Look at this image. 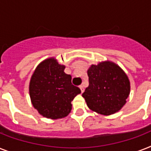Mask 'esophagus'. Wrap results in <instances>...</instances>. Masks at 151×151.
Returning a JSON list of instances; mask_svg holds the SVG:
<instances>
[{
	"label": "esophagus",
	"mask_w": 151,
	"mask_h": 151,
	"mask_svg": "<svg viewBox=\"0 0 151 151\" xmlns=\"http://www.w3.org/2000/svg\"><path fill=\"white\" fill-rule=\"evenodd\" d=\"M79 88H80V89H81V92H84V87H83V85H80V86H79Z\"/></svg>",
	"instance_id": "obj_1"
}]
</instances>
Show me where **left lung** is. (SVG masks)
<instances>
[{
  "label": "left lung",
  "instance_id": "obj_1",
  "mask_svg": "<svg viewBox=\"0 0 151 151\" xmlns=\"http://www.w3.org/2000/svg\"><path fill=\"white\" fill-rule=\"evenodd\" d=\"M89 85L82 96L89 109L103 115L119 111L130 93L129 78L119 66L105 61L88 70Z\"/></svg>",
  "mask_w": 151,
  "mask_h": 151
}]
</instances>
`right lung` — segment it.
Listing matches in <instances>:
<instances>
[{"mask_svg": "<svg viewBox=\"0 0 151 151\" xmlns=\"http://www.w3.org/2000/svg\"><path fill=\"white\" fill-rule=\"evenodd\" d=\"M65 66L55 58L41 62L29 81V92L34 107L43 117L59 119L72 109L71 102L81 90L71 83V76L64 72Z\"/></svg>", "mask_w": 151, "mask_h": 151, "instance_id": "obj_1", "label": "right lung"}]
</instances>
